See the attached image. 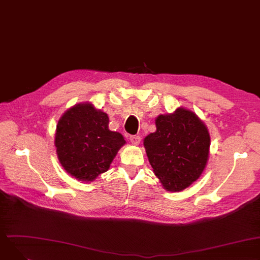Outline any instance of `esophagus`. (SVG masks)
Listing matches in <instances>:
<instances>
[{
  "instance_id": "obj_1",
  "label": "esophagus",
  "mask_w": 260,
  "mask_h": 260,
  "mask_svg": "<svg viewBox=\"0 0 260 260\" xmlns=\"http://www.w3.org/2000/svg\"><path fill=\"white\" fill-rule=\"evenodd\" d=\"M129 140H130V142L133 145H139L141 143V137H140V135H130Z\"/></svg>"
}]
</instances>
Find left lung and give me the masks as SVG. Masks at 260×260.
I'll list each match as a JSON object with an SVG mask.
<instances>
[{
  "mask_svg": "<svg viewBox=\"0 0 260 260\" xmlns=\"http://www.w3.org/2000/svg\"><path fill=\"white\" fill-rule=\"evenodd\" d=\"M155 126L156 131L144 140L148 159L166 190L181 191L199 179L206 167L211 146L208 130L184 108L158 115Z\"/></svg>",
  "mask_w": 260,
  "mask_h": 260,
  "instance_id": "1",
  "label": "left lung"
}]
</instances>
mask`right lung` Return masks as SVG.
I'll return each instance as SVG.
<instances>
[{
    "label": "right lung",
    "mask_w": 260,
    "mask_h": 260,
    "mask_svg": "<svg viewBox=\"0 0 260 260\" xmlns=\"http://www.w3.org/2000/svg\"><path fill=\"white\" fill-rule=\"evenodd\" d=\"M126 141L109 130V117L92 104L69 109L57 123L56 152L68 174L79 181H94L109 168Z\"/></svg>",
    "instance_id": "right-lung-1"
}]
</instances>
